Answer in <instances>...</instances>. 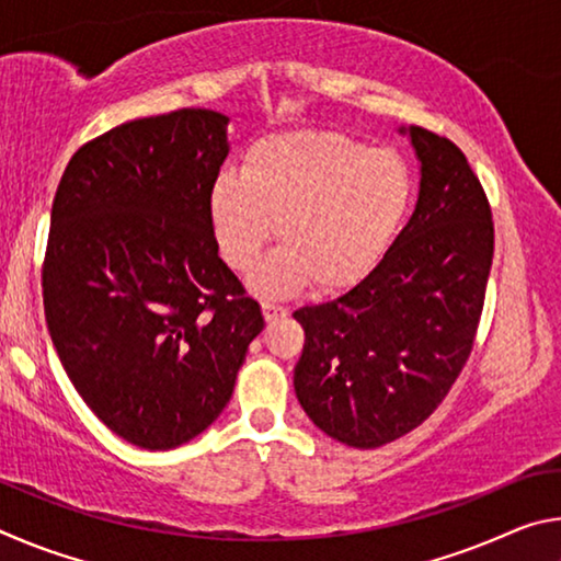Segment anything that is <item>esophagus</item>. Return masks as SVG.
<instances>
[{
  "label": "esophagus",
  "mask_w": 561,
  "mask_h": 561,
  "mask_svg": "<svg viewBox=\"0 0 561 561\" xmlns=\"http://www.w3.org/2000/svg\"><path fill=\"white\" fill-rule=\"evenodd\" d=\"M262 314L267 321H274L279 317H287V309L279 307V304H274V301H262Z\"/></svg>",
  "instance_id": "esophagus-1"
}]
</instances>
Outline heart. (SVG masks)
<instances>
[{"label": "heart", "mask_w": 561, "mask_h": 561, "mask_svg": "<svg viewBox=\"0 0 561 561\" xmlns=\"http://www.w3.org/2000/svg\"><path fill=\"white\" fill-rule=\"evenodd\" d=\"M411 170L388 148L341 133L294 130L247 148L242 173H222L207 217L222 262L250 272L264 247H282L254 274V287L287 297L317 282L339 294L364 282L393 244L411 205Z\"/></svg>", "instance_id": "b5f03b06"}]
</instances>
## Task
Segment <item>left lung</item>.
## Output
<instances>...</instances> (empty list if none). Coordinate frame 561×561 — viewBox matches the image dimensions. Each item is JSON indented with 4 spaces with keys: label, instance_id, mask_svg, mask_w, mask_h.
<instances>
[{
    "label": "left lung",
    "instance_id": "obj_1",
    "mask_svg": "<svg viewBox=\"0 0 561 561\" xmlns=\"http://www.w3.org/2000/svg\"><path fill=\"white\" fill-rule=\"evenodd\" d=\"M411 138L421 187L411 220L368 277L304 307L294 391L317 428L381 448L417 428L460 376L480 324L495 230L462 150L425 128Z\"/></svg>",
    "mask_w": 561,
    "mask_h": 561
}]
</instances>
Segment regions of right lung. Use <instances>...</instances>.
<instances>
[{
  "label": "right lung",
  "mask_w": 561,
  "mask_h": 561,
  "mask_svg": "<svg viewBox=\"0 0 561 561\" xmlns=\"http://www.w3.org/2000/svg\"><path fill=\"white\" fill-rule=\"evenodd\" d=\"M227 123L210 108L123 123L76 150L51 205L54 348L99 421L146 450L210 428L264 327L207 217Z\"/></svg>",
  "instance_id": "add662e5"
}]
</instances>
